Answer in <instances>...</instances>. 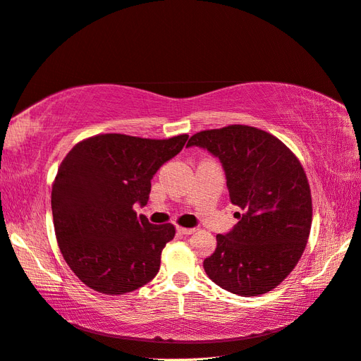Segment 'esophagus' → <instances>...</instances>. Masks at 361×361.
<instances>
[{"instance_id": "1", "label": "esophagus", "mask_w": 361, "mask_h": 361, "mask_svg": "<svg viewBox=\"0 0 361 361\" xmlns=\"http://www.w3.org/2000/svg\"><path fill=\"white\" fill-rule=\"evenodd\" d=\"M177 232L181 233V235L189 236V235H192V233H195L197 230H195V228H188V227H177Z\"/></svg>"}]
</instances>
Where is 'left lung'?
I'll return each instance as SVG.
<instances>
[{"label":"left lung","mask_w":361,"mask_h":361,"mask_svg":"<svg viewBox=\"0 0 361 361\" xmlns=\"http://www.w3.org/2000/svg\"><path fill=\"white\" fill-rule=\"evenodd\" d=\"M188 146L218 157L228 198L241 210L236 226L216 235V250L202 264L207 276L244 298L271 291L298 265L311 230V190L298 157L247 125L197 133Z\"/></svg>","instance_id":"8db88e82"}]
</instances>
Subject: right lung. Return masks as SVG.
<instances>
[{
	"label": "right lung",
	"instance_id": "right-lung-1",
	"mask_svg": "<svg viewBox=\"0 0 361 361\" xmlns=\"http://www.w3.org/2000/svg\"><path fill=\"white\" fill-rule=\"evenodd\" d=\"M188 134L152 140L100 134L79 142L62 160L51 188L54 233L71 271L91 290L125 294L151 282L172 224H151V180L173 159Z\"/></svg>",
	"mask_w": 361,
	"mask_h": 361
}]
</instances>
